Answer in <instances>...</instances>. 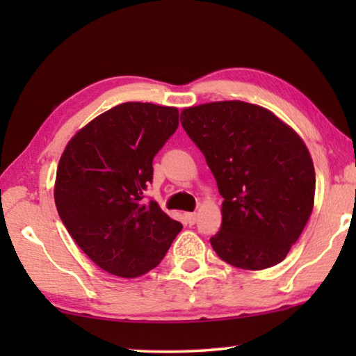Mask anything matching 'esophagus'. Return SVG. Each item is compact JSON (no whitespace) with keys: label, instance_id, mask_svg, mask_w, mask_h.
Returning a JSON list of instances; mask_svg holds the SVG:
<instances>
[{"label":"esophagus","instance_id":"obj_1","mask_svg":"<svg viewBox=\"0 0 356 356\" xmlns=\"http://www.w3.org/2000/svg\"><path fill=\"white\" fill-rule=\"evenodd\" d=\"M196 218H197V216H196V213H195V212H193V213H185V221L188 222L190 226L195 225V222H196Z\"/></svg>","mask_w":356,"mask_h":356}]
</instances>
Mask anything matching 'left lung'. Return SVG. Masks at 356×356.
<instances>
[{
    "mask_svg": "<svg viewBox=\"0 0 356 356\" xmlns=\"http://www.w3.org/2000/svg\"><path fill=\"white\" fill-rule=\"evenodd\" d=\"M180 122L225 200L210 238L216 254L245 270L284 261L314 206V165L301 138L272 111L240 100L185 108Z\"/></svg>",
    "mask_w": 356,
    "mask_h": 356,
    "instance_id": "obj_1",
    "label": "left lung"
}]
</instances>
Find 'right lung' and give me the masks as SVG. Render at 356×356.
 I'll list each match as a JSON object with an SVG mask.
<instances>
[{
	"instance_id": "obj_1",
	"label": "right lung",
	"mask_w": 356,
	"mask_h": 356,
	"mask_svg": "<svg viewBox=\"0 0 356 356\" xmlns=\"http://www.w3.org/2000/svg\"><path fill=\"white\" fill-rule=\"evenodd\" d=\"M177 127V108L127 102L83 127L61 155L58 213L84 254L108 273H147L182 231L146 196L154 156Z\"/></svg>"
}]
</instances>
